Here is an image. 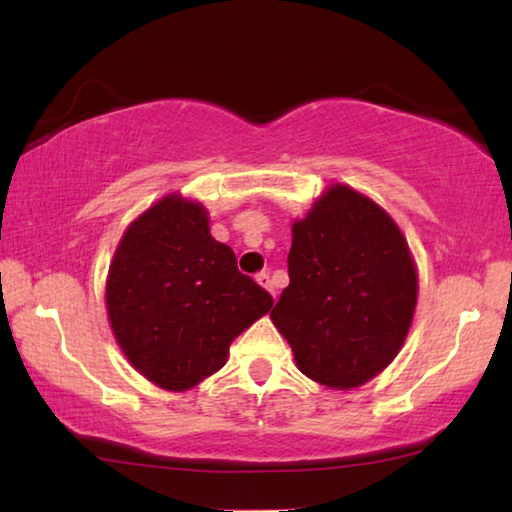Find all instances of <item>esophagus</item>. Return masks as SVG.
<instances>
[{
  "label": "esophagus",
  "instance_id": "obj_1",
  "mask_svg": "<svg viewBox=\"0 0 512 512\" xmlns=\"http://www.w3.org/2000/svg\"><path fill=\"white\" fill-rule=\"evenodd\" d=\"M256 281L261 283V286L267 290V293H270L272 297H277V290H274V286H272V281H270V274L267 272H261V274H256Z\"/></svg>",
  "mask_w": 512,
  "mask_h": 512
}]
</instances>
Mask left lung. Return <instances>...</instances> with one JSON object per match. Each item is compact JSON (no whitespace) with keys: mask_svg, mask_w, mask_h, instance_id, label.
Instances as JSON below:
<instances>
[{"mask_svg":"<svg viewBox=\"0 0 512 512\" xmlns=\"http://www.w3.org/2000/svg\"><path fill=\"white\" fill-rule=\"evenodd\" d=\"M288 277L270 318L306 377L355 389L403 348L416 267L396 222L368 196L334 185L313 203L293 224Z\"/></svg>","mask_w":512,"mask_h":512,"instance_id":"left-lung-1","label":"left lung"}]
</instances>
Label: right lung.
<instances>
[{
    "label": "right lung",
    "instance_id": "obj_1",
    "mask_svg": "<svg viewBox=\"0 0 512 512\" xmlns=\"http://www.w3.org/2000/svg\"><path fill=\"white\" fill-rule=\"evenodd\" d=\"M109 325L137 371L169 391L217 373L229 345L272 309L210 235L201 203L171 194L128 226L107 277Z\"/></svg>",
    "mask_w": 512,
    "mask_h": 512
}]
</instances>
